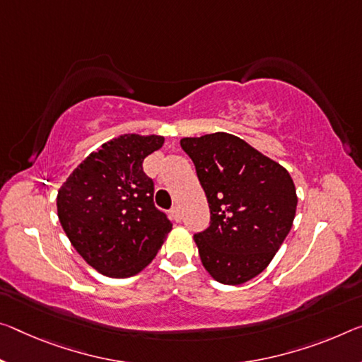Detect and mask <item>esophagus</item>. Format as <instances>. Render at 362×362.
<instances>
[{"instance_id": "34e87169", "label": "esophagus", "mask_w": 362, "mask_h": 362, "mask_svg": "<svg viewBox=\"0 0 362 362\" xmlns=\"http://www.w3.org/2000/svg\"><path fill=\"white\" fill-rule=\"evenodd\" d=\"M170 216H172V219H174L175 222H180L182 221V214H180V209L177 208V206H174V208L170 209Z\"/></svg>"}]
</instances>
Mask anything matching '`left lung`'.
<instances>
[{"instance_id": "1", "label": "left lung", "mask_w": 362, "mask_h": 362, "mask_svg": "<svg viewBox=\"0 0 362 362\" xmlns=\"http://www.w3.org/2000/svg\"><path fill=\"white\" fill-rule=\"evenodd\" d=\"M211 212L194 233L206 271L226 285L261 274L288 235L296 212L295 183L285 168L238 136L217 132L182 139Z\"/></svg>"}]
</instances>
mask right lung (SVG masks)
Masks as SVG:
<instances>
[{
	"label": "right lung",
	"mask_w": 362,
	"mask_h": 362,
	"mask_svg": "<svg viewBox=\"0 0 362 362\" xmlns=\"http://www.w3.org/2000/svg\"><path fill=\"white\" fill-rule=\"evenodd\" d=\"M159 135H120L77 165L57 192V217L77 253L107 277L125 279L153 261L172 222L154 206L143 160Z\"/></svg>",
	"instance_id": "right-lung-1"
}]
</instances>
